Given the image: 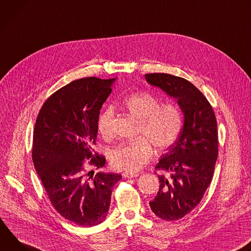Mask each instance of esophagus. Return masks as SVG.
I'll use <instances>...</instances> for the list:
<instances>
[{
  "instance_id": "esophagus-1",
  "label": "esophagus",
  "mask_w": 251,
  "mask_h": 251,
  "mask_svg": "<svg viewBox=\"0 0 251 251\" xmlns=\"http://www.w3.org/2000/svg\"><path fill=\"white\" fill-rule=\"evenodd\" d=\"M123 176H125V177H126V178H131V177H136V176H140V174L138 173H124L123 174Z\"/></svg>"
}]
</instances>
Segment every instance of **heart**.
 <instances>
[{"label":"heart","mask_w":251,"mask_h":251,"mask_svg":"<svg viewBox=\"0 0 251 251\" xmlns=\"http://www.w3.org/2000/svg\"><path fill=\"white\" fill-rule=\"evenodd\" d=\"M123 104L133 118L140 121L137 134L144 137L111 149L109 159L117 170L136 172L151 156V146L157 151H162L175 145L182 129V113L177 105L162 104L160 100L148 93L131 95ZM113 117V108L107 107L98 119L99 131L104 136L110 133Z\"/></svg>","instance_id":"obj_1"}]
</instances>
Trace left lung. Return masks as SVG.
I'll list each match as a JSON object with an SVG mask.
<instances>
[{
  "label": "left lung",
  "mask_w": 251,
  "mask_h": 251,
  "mask_svg": "<svg viewBox=\"0 0 251 251\" xmlns=\"http://www.w3.org/2000/svg\"><path fill=\"white\" fill-rule=\"evenodd\" d=\"M151 86L177 100L182 114L181 132L155 169L159 189L150 201L152 212L164 220H177L201 202L209 186L218 154L217 124L213 109L185 78L169 74L145 75Z\"/></svg>",
  "instance_id": "obj_1"
}]
</instances>
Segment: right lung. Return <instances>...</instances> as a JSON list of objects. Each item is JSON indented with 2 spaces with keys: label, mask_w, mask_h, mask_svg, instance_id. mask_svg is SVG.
I'll use <instances>...</instances> for the list:
<instances>
[{
  "label": "right lung",
  "mask_w": 251,
  "mask_h": 251,
  "mask_svg": "<svg viewBox=\"0 0 251 251\" xmlns=\"http://www.w3.org/2000/svg\"><path fill=\"white\" fill-rule=\"evenodd\" d=\"M117 78L91 76L74 80L53 93L38 115L33 161L45 190L62 216L82 226H98L109 209L111 190L122 176L86 174L83 162L100 169L105 157L94 154L98 119Z\"/></svg>",
  "instance_id": "1"
}]
</instances>
